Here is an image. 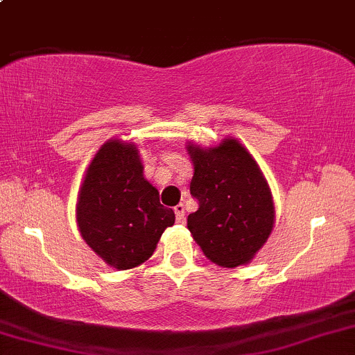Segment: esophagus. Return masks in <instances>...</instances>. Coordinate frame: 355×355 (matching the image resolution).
Segmentation results:
<instances>
[{
    "mask_svg": "<svg viewBox=\"0 0 355 355\" xmlns=\"http://www.w3.org/2000/svg\"><path fill=\"white\" fill-rule=\"evenodd\" d=\"M173 210H175V216H177L178 223H185V207H183V203H178Z\"/></svg>",
    "mask_w": 355,
    "mask_h": 355,
    "instance_id": "34e87169",
    "label": "esophagus"
}]
</instances>
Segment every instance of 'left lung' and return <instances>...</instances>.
Here are the masks:
<instances>
[{"label": "left lung", "mask_w": 355, "mask_h": 355, "mask_svg": "<svg viewBox=\"0 0 355 355\" xmlns=\"http://www.w3.org/2000/svg\"><path fill=\"white\" fill-rule=\"evenodd\" d=\"M187 150L193 164L190 193L200 205L187 218L191 236L218 266L251 263L275 226V203L261 168L233 137L210 148L190 142Z\"/></svg>", "instance_id": "1"}]
</instances>
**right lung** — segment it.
Instances as JSON below:
<instances>
[{"label": "right lung", "instance_id": "right-lung-1", "mask_svg": "<svg viewBox=\"0 0 355 355\" xmlns=\"http://www.w3.org/2000/svg\"><path fill=\"white\" fill-rule=\"evenodd\" d=\"M76 221L94 253L123 271L150 258L175 213L160 205L159 190L144 177L137 145L110 139L85 170Z\"/></svg>", "mask_w": 355, "mask_h": 355}]
</instances>
